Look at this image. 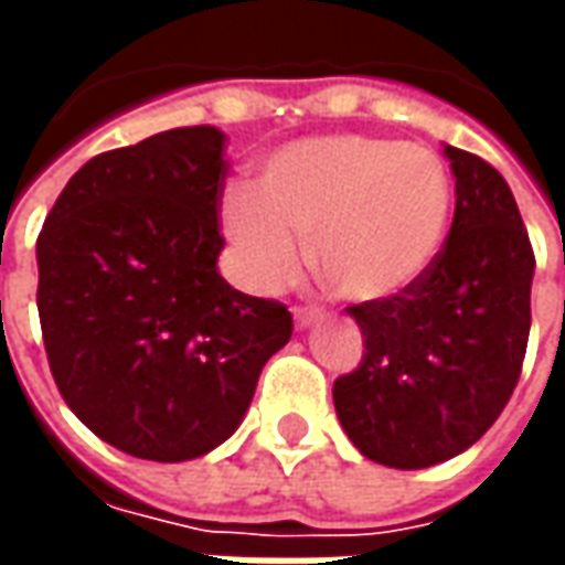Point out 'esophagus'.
<instances>
[{"label":"esophagus","mask_w":565,"mask_h":565,"mask_svg":"<svg viewBox=\"0 0 565 565\" xmlns=\"http://www.w3.org/2000/svg\"><path fill=\"white\" fill-rule=\"evenodd\" d=\"M320 311L318 308H294V320L299 330H308L311 323H318Z\"/></svg>","instance_id":"esophagus-1"}]
</instances>
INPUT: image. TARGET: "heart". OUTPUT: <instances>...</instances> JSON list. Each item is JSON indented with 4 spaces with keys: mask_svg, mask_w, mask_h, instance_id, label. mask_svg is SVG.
I'll use <instances>...</instances> for the list:
<instances>
[{
    "mask_svg": "<svg viewBox=\"0 0 565 565\" xmlns=\"http://www.w3.org/2000/svg\"><path fill=\"white\" fill-rule=\"evenodd\" d=\"M254 193L226 190L223 233L242 281L271 294L302 263L351 302H391L424 281L450 230L454 184L433 150L375 136L290 141L259 162Z\"/></svg>",
    "mask_w": 565,
    "mask_h": 565,
    "instance_id": "b5f03b06",
    "label": "heart"
}]
</instances>
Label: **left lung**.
<instances>
[{
  "label": "left lung",
  "mask_w": 565,
  "mask_h": 565,
  "mask_svg": "<svg viewBox=\"0 0 565 565\" xmlns=\"http://www.w3.org/2000/svg\"><path fill=\"white\" fill-rule=\"evenodd\" d=\"M457 205L438 263L391 302L351 306L366 354L332 387L354 448L391 469H426L493 426L521 379L535 257L505 178L445 145Z\"/></svg>",
  "instance_id": "obj_1"
}]
</instances>
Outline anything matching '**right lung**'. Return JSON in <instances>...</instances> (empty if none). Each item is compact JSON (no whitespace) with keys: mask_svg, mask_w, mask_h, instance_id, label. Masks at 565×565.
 Here are the masks:
<instances>
[{"mask_svg":"<svg viewBox=\"0 0 565 565\" xmlns=\"http://www.w3.org/2000/svg\"><path fill=\"white\" fill-rule=\"evenodd\" d=\"M223 141L217 127H181L93 157L35 245L56 387L81 424L139 460L223 445L294 332L281 302L217 271Z\"/></svg>","mask_w":565,"mask_h":565,"instance_id":"1","label":"right lung"}]
</instances>
